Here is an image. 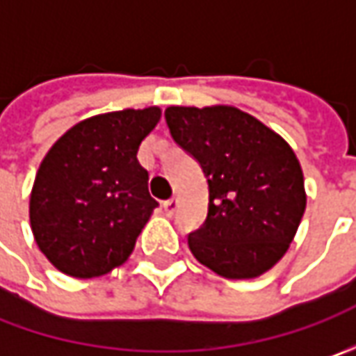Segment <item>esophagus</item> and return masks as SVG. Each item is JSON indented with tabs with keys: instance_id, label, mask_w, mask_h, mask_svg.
<instances>
[{
	"instance_id": "obj_1",
	"label": "esophagus",
	"mask_w": 356,
	"mask_h": 356,
	"mask_svg": "<svg viewBox=\"0 0 356 356\" xmlns=\"http://www.w3.org/2000/svg\"><path fill=\"white\" fill-rule=\"evenodd\" d=\"M162 206H164V212H166V216H174L176 210H178V206H180V202H178L176 198H172V200H166Z\"/></svg>"
}]
</instances>
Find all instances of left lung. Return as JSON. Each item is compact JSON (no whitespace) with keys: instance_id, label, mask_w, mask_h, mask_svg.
Masks as SVG:
<instances>
[{"instance_id":"8db88e82","label":"left lung","mask_w":356,"mask_h":356,"mask_svg":"<svg viewBox=\"0 0 356 356\" xmlns=\"http://www.w3.org/2000/svg\"><path fill=\"white\" fill-rule=\"evenodd\" d=\"M164 117L208 180V216L188 236L190 252L227 280L266 273L289 250L307 204L291 146L236 106H168Z\"/></svg>"}]
</instances>
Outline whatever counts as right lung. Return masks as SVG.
<instances>
[{"mask_svg":"<svg viewBox=\"0 0 356 356\" xmlns=\"http://www.w3.org/2000/svg\"><path fill=\"white\" fill-rule=\"evenodd\" d=\"M160 108L81 120L51 146L35 176L29 220L59 271L89 280L127 261L158 202L136 158Z\"/></svg>","mask_w":356,"mask_h":356,"instance_id":"right-lung-1","label":"right lung"}]
</instances>
